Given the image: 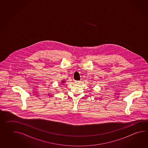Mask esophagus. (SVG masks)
<instances>
[{"mask_svg": "<svg viewBox=\"0 0 148 148\" xmlns=\"http://www.w3.org/2000/svg\"><path fill=\"white\" fill-rule=\"evenodd\" d=\"M74 83H75V84H79V83H80V81H74Z\"/></svg>", "mask_w": 148, "mask_h": 148, "instance_id": "34e87169", "label": "esophagus"}]
</instances>
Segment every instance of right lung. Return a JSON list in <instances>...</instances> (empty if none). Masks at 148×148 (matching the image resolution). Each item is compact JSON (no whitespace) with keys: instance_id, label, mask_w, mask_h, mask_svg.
Here are the masks:
<instances>
[{"instance_id":"add662e5","label":"right lung","mask_w":148,"mask_h":148,"mask_svg":"<svg viewBox=\"0 0 148 148\" xmlns=\"http://www.w3.org/2000/svg\"><path fill=\"white\" fill-rule=\"evenodd\" d=\"M62 82H65V81H62Z\"/></svg>"}]
</instances>
